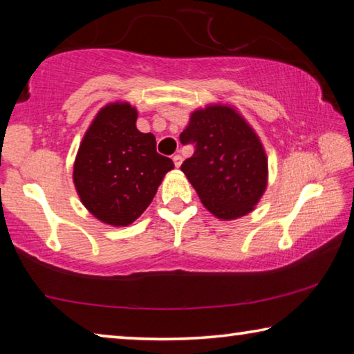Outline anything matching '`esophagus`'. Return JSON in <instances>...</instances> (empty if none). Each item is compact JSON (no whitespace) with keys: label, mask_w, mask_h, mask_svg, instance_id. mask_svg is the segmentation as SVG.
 <instances>
[{"label":"esophagus","mask_w":354,"mask_h":354,"mask_svg":"<svg viewBox=\"0 0 354 354\" xmlns=\"http://www.w3.org/2000/svg\"><path fill=\"white\" fill-rule=\"evenodd\" d=\"M173 162H175V167L178 169V167H181V164H183V158L179 154H175L173 156Z\"/></svg>","instance_id":"34e87169"}]
</instances>
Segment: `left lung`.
I'll use <instances>...</instances> for the list:
<instances>
[{"label":"left lung","mask_w":354,"mask_h":354,"mask_svg":"<svg viewBox=\"0 0 354 354\" xmlns=\"http://www.w3.org/2000/svg\"><path fill=\"white\" fill-rule=\"evenodd\" d=\"M179 140L195 145L181 170L209 212L234 220L253 211L267 189V154L234 107L209 104L192 112Z\"/></svg>","instance_id":"1"}]
</instances>
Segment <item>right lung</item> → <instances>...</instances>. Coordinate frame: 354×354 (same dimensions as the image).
Here are the masks:
<instances>
[{"label": "right lung", "instance_id": "1", "mask_svg": "<svg viewBox=\"0 0 354 354\" xmlns=\"http://www.w3.org/2000/svg\"><path fill=\"white\" fill-rule=\"evenodd\" d=\"M137 111L129 103L101 109L77 149L73 183L93 217L112 226H128L153 201L173 160L156 151L151 133L136 128Z\"/></svg>", "mask_w": 354, "mask_h": 354}]
</instances>
